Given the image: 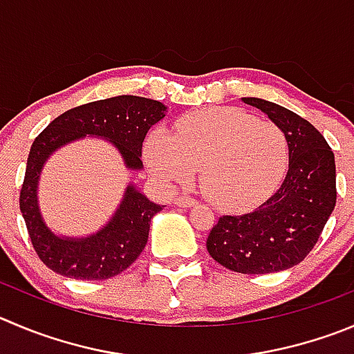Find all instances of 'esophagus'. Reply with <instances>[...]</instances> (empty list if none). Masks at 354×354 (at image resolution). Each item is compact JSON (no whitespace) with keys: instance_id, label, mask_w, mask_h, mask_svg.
<instances>
[{"instance_id":"esophagus-1","label":"esophagus","mask_w":354,"mask_h":354,"mask_svg":"<svg viewBox=\"0 0 354 354\" xmlns=\"http://www.w3.org/2000/svg\"><path fill=\"white\" fill-rule=\"evenodd\" d=\"M174 204L180 207H194V206H197V199H194V197H188V196H180V197H176Z\"/></svg>"}]
</instances>
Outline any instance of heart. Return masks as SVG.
<instances>
[{"label":"heart","mask_w":354,"mask_h":354,"mask_svg":"<svg viewBox=\"0 0 354 354\" xmlns=\"http://www.w3.org/2000/svg\"><path fill=\"white\" fill-rule=\"evenodd\" d=\"M145 155L164 183H185L201 169V187L211 201L248 207L279 187L290 164V143L274 122H260L237 108H213L180 118L173 134L153 132Z\"/></svg>","instance_id":"obj_1"}]
</instances>
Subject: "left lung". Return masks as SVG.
Here are the masks:
<instances>
[{"label":"left lung","instance_id":"8db88e82","mask_svg":"<svg viewBox=\"0 0 354 354\" xmlns=\"http://www.w3.org/2000/svg\"><path fill=\"white\" fill-rule=\"evenodd\" d=\"M285 131L288 173L277 192L252 213L223 214L207 236L209 255L241 274H269L302 262L335 207V158L306 118L259 97H243Z\"/></svg>","mask_w":354,"mask_h":354}]
</instances>
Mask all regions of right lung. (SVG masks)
I'll return each mask as SVG.
<instances>
[{"instance_id": "add662e5", "label": "right lung", "mask_w": 354, "mask_h": 354, "mask_svg": "<svg viewBox=\"0 0 354 354\" xmlns=\"http://www.w3.org/2000/svg\"><path fill=\"white\" fill-rule=\"evenodd\" d=\"M166 106L138 95L92 101L71 108L52 120L32 141L21 188V213L36 255L48 269L73 279H108L127 269L147 246L151 216L164 206L153 204L129 187L111 222L95 236L62 239L54 236L39 216L36 185L43 162L55 148L82 136L110 140L131 169H141V151L147 132L164 117Z\"/></svg>"}]
</instances>
